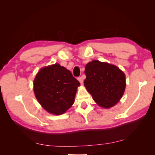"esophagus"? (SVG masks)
Returning a JSON list of instances; mask_svg holds the SVG:
<instances>
[{"mask_svg": "<svg viewBox=\"0 0 155 155\" xmlns=\"http://www.w3.org/2000/svg\"><path fill=\"white\" fill-rule=\"evenodd\" d=\"M78 81L80 82L81 84H83V78H82V77H78Z\"/></svg>", "mask_w": 155, "mask_h": 155, "instance_id": "1", "label": "esophagus"}]
</instances>
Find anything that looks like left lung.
Wrapping results in <instances>:
<instances>
[{"mask_svg":"<svg viewBox=\"0 0 155 155\" xmlns=\"http://www.w3.org/2000/svg\"><path fill=\"white\" fill-rule=\"evenodd\" d=\"M84 73V87L98 106L110 108L123 97L125 74L117 66L94 60L85 66Z\"/></svg>","mask_w":155,"mask_h":155,"instance_id":"1","label":"left lung"}]
</instances>
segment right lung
I'll return each instance as SVG.
<instances>
[{
    "label": "right lung",
    "mask_w": 155,
    "mask_h": 155,
    "mask_svg": "<svg viewBox=\"0 0 155 155\" xmlns=\"http://www.w3.org/2000/svg\"><path fill=\"white\" fill-rule=\"evenodd\" d=\"M34 92L38 103L49 113H64L74 102L80 83L71 72L56 63L41 68L34 80Z\"/></svg>",
    "instance_id": "obj_1"
}]
</instances>
